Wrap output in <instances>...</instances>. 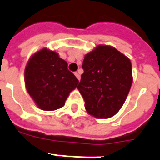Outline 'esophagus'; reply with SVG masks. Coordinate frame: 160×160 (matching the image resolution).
Masks as SVG:
<instances>
[{
	"label": "esophagus",
	"mask_w": 160,
	"mask_h": 160,
	"mask_svg": "<svg viewBox=\"0 0 160 160\" xmlns=\"http://www.w3.org/2000/svg\"><path fill=\"white\" fill-rule=\"evenodd\" d=\"M74 74H75V76H76V78H77L78 80H80V75H79V73H78V72H75V73H74Z\"/></svg>",
	"instance_id": "34e87169"
}]
</instances>
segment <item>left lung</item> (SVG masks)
Listing matches in <instances>:
<instances>
[{"label":"left lung","instance_id":"obj_1","mask_svg":"<svg viewBox=\"0 0 160 160\" xmlns=\"http://www.w3.org/2000/svg\"><path fill=\"white\" fill-rule=\"evenodd\" d=\"M84 73L77 86L86 111L95 118L108 119L119 111L132 85V65L116 49L98 46L85 55Z\"/></svg>","mask_w":160,"mask_h":160}]
</instances>
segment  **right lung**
Listing matches in <instances>:
<instances>
[{"label": "right lung", "instance_id": "add662e5", "mask_svg": "<svg viewBox=\"0 0 160 160\" xmlns=\"http://www.w3.org/2000/svg\"><path fill=\"white\" fill-rule=\"evenodd\" d=\"M67 66L56 52L47 49L36 52L29 60L25 69L26 90L40 109H60L76 88L79 80Z\"/></svg>", "mask_w": 160, "mask_h": 160}]
</instances>
